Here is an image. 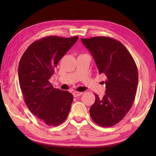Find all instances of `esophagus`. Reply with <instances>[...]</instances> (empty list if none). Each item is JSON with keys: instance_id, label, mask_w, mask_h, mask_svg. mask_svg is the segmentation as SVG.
I'll return each mask as SVG.
<instances>
[{"instance_id": "esophagus-1", "label": "esophagus", "mask_w": 156, "mask_h": 156, "mask_svg": "<svg viewBox=\"0 0 156 156\" xmlns=\"http://www.w3.org/2000/svg\"><path fill=\"white\" fill-rule=\"evenodd\" d=\"M83 94V92H80V91H74L73 93V95L74 97H78V96H80L81 95Z\"/></svg>"}]
</instances>
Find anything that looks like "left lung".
Returning <instances> with one entry per match:
<instances>
[{
  "instance_id": "obj_1",
  "label": "left lung",
  "mask_w": 156,
  "mask_h": 156,
  "mask_svg": "<svg viewBox=\"0 0 156 156\" xmlns=\"http://www.w3.org/2000/svg\"><path fill=\"white\" fill-rule=\"evenodd\" d=\"M94 57L99 74L105 76L106 91L96 100L89 113L95 123L104 127L116 125L126 115L135 98L138 69L130 53L115 39L105 36L81 38Z\"/></svg>"
}]
</instances>
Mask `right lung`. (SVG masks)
<instances>
[{
    "label": "right lung",
    "mask_w": 156,
    "mask_h": 156,
    "mask_svg": "<svg viewBox=\"0 0 156 156\" xmlns=\"http://www.w3.org/2000/svg\"><path fill=\"white\" fill-rule=\"evenodd\" d=\"M78 38L44 37L31 43L20 58L18 80L25 102L31 112L47 125H59L69 113L73 95L54 88L49 80L59 60Z\"/></svg>",
    "instance_id": "right-lung-1"
}]
</instances>
